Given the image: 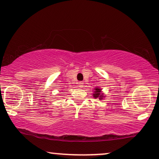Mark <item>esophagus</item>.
Returning <instances> with one entry per match:
<instances>
[{
    "mask_svg": "<svg viewBox=\"0 0 159 159\" xmlns=\"http://www.w3.org/2000/svg\"><path fill=\"white\" fill-rule=\"evenodd\" d=\"M83 84L84 83L82 82H80L79 84H78V87H80V88H83V86H84Z\"/></svg>",
    "mask_w": 159,
    "mask_h": 159,
    "instance_id": "34e87169",
    "label": "esophagus"
}]
</instances>
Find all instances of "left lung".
<instances>
[{"label": "left lung", "mask_w": 159, "mask_h": 159, "mask_svg": "<svg viewBox=\"0 0 159 159\" xmlns=\"http://www.w3.org/2000/svg\"><path fill=\"white\" fill-rule=\"evenodd\" d=\"M93 96L95 98H98L100 100H103V98L105 96H103V93H101V89H99L98 88H96L95 89L94 93H93Z\"/></svg>", "instance_id": "obj_1"}]
</instances>
